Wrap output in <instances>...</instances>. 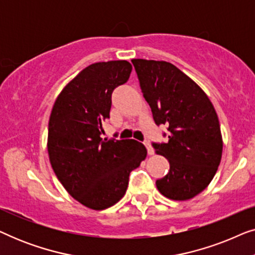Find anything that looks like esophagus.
<instances>
[{"label":"esophagus","instance_id":"34e87169","mask_svg":"<svg viewBox=\"0 0 255 255\" xmlns=\"http://www.w3.org/2000/svg\"><path fill=\"white\" fill-rule=\"evenodd\" d=\"M144 145L146 146V148H147V153L149 155H152L153 153H154V149L152 148V146H151V144H149V142L147 141V140H145L144 141Z\"/></svg>","mask_w":255,"mask_h":255}]
</instances>
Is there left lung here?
Returning a JSON list of instances; mask_svg holds the SVG:
<instances>
[{"mask_svg":"<svg viewBox=\"0 0 255 255\" xmlns=\"http://www.w3.org/2000/svg\"><path fill=\"white\" fill-rule=\"evenodd\" d=\"M132 64L153 120L168 130V141L152 142L169 161V172L156 180V188L170 200L193 198L211 182L222 159L215 108L207 94L170 62L133 59Z\"/></svg>","mask_w":255,"mask_h":255,"instance_id":"8db88e82","label":"left lung"}]
</instances>
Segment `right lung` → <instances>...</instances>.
I'll return each mask as SVG.
<instances>
[{
	"mask_svg": "<svg viewBox=\"0 0 255 255\" xmlns=\"http://www.w3.org/2000/svg\"><path fill=\"white\" fill-rule=\"evenodd\" d=\"M127 60L96 62L62 89L48 122L47 151L58 180L72 197L94 210L116 204L128 175L147 151L133 139H107L102 125L110 117L115 88L130 78Z\"/></svg>",
	"mask_w": 255,
	"mask_h": 255,
	"instance_id": "right-lung-1",
	"label": "right lung"
}]
</instances>
